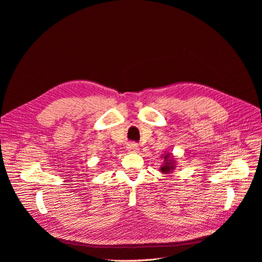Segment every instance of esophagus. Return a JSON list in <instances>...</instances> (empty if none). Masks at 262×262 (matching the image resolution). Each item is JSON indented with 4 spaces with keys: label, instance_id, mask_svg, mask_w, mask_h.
Returning <instances> with one entry per match:
<instances>
[{
    "label": "esophagus",
    "instance_id": "1",
    "mask_svg": "<svg viewBox=\"0 0 262 262\" xmlns=\"http://www.w3.org/2000/svg\"><path fill=\"white\" fill-rule=\"evenodd\" d=\"M127 150H128L129 152H137L138 150H140V148H138V146H137L136 144L130 143V144H128V146H127Z\"/></svg>",
    "mask_w": 262,
    "mask_h": 262
}]
</instances>
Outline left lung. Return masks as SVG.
Segmentation results:
<instances>
[{
    "mask_svg": "<svg viewBox=\"0 0 262 262\" xmlns=\"http://www.w3.org/2000/svg\"><path fill=\"white\" fill-rule=\"evenodd\" d=\"M162 158L164 159V164L161 166L160 171L164 174H169L171 173L174 169L177 168V161L173 157L172 153H166V155H163Z\"/></svg>",
    "mask_w": 262,
    "mask_h": 262,
    "instance_id": "obj_1",
    "label": "left lung"
}]
</instances>
